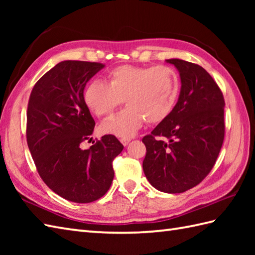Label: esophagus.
Wrapping results in <instances>:
<instances>
[{
	"label": "esophagus",
	"instance_id": "34e87169",
	"mask_svg": "<svg viewBox=\"0 0 255 255\" xmlns=\"http://www.w3.org/2000/svg\"><path fill=\"white\" fill-rule=\"evenodd\" d=\"M131 141V139L130 138H126V137H123V138H121V142L124 144V145H127L129 142Z\"/></svg>",
	"mask_w": 255,
	"mask_h": 255
}]
</instances>
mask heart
<instances>
[{"label": "heart", "instance_id": "obj_1", "mask_svg": "<svg viewBox=\"0 0 255 255\" xmlns=\"http://www.w3.org/2000/svg\"><path fill=\"white\" fill-rule=\"evenodd\" d=\"M181 90L180 77L167 66L136 67L124 64L106 74V83L92 81L83 100L96 117L105 119L122 104L127 107L102 125V131L130 137L144 122L159 124L171 115Z\"/></svg>", "mask_w": 255, "mask_h": 255}]
</instances>
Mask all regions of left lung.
<instances>
[{
    "instance_id": "8db88e82",
    "label": "left lung",
    "mask_w": 255,
    "mask_h": 255,
    "mask_svg": "<svg viewBox=\"0 0 255 255\" xmlns=\"http://www.w3.org/2000/svg\"><path fill=\"white\" fill-rule=\"evenodd\" d=\"M166 62L180 72V96L171 115L142 138V167L154 188L176 194L198 185L214 167L225 137V100L204 68L181 59Z\"/></svg>"
}]
</instances>
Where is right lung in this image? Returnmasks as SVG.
I'll return each instance as SVG.
<instances>
[{
	"instance_id": "obj_1",
	"label": "right lung",
	"mask_w": 255,
	"mask_h": 255,
	"mask_svg": "<svg viewBox=\"0 0 255 255\" xmlns=\"http://www.w3.org/2000/svg\"><path fill=\"white\" fill-rule=\"evenodd\" d=\"M103 68L100 62L62 61L37 81L29 96L26 138L32 160L46 185L70 202L104 196L114 178L113 161L124 149L113 134L81 148L92 141L95 126L84 88Z\"/></svg>"
}]
</instances>
